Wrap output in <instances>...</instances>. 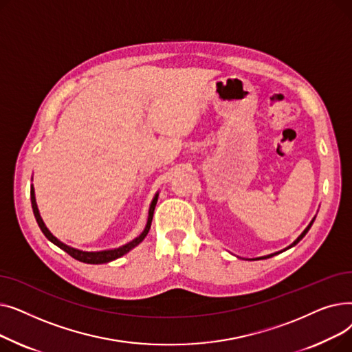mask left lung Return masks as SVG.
I'll list each match as a JSON object with an SVG mask.
<instances>
[{
    "label": "left lung",
    "mask_w": 352,
    "mask_h": 352,
    "mask_svg": "<svg viewBox=\"0 0 352 352\" xmlns=\"http://www.w3.org/2000/svg\"><path fill=\"white\" fill-rule=\"evenodd\" d=\"M312 223H314V219H312V221H311V224H309V226H308V227H307V228H305V230H304V232H302V234H301V235H300V236H298V238H297V239H295V241H294V244H292V245H289V247H288V248H291V247H294V245H295V244H298V243H300V241H301V239H302V238H304V236H305V234H307V232H308V230H309V228H311V226H312ZM275 254H278V252H275ZM275 254H271V255H267V256H261V258H256V260H265V258H270V256H272V255H275Z\"/></svg>",
    "instance_id": "8db88e82"
}]
</instances>
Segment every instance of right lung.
<instances>
[{"mask_svg":"<svg viewBox=\"0 0 352 352\" xmlns=\"http://www.w3.org/2000/svg\"><path fill=\"white\" fill-rule=\"evenodd\" d=\"M31 204H32V211H34V215H35V219L36 223H38L41 231L44 232V235L50 239V241L52 244H55L57 247H60L61 250H64L67 254H69L72 258H76V260L81 261V263H85V264H104V263H109L113 260H117V258L122 256L124 254H126L129 250H133L135 245H138L142 239L146 236L148 231H150L151 228V221H153V215H154V210H155V204H157V195L155 198L153 199L151 202V207H150V214H148V223L145 226V230L141 232L140 236H137L135 239H133L131 243H128L120 248H116V250H108V251H98V252H85V251H80V250H76V248H71L65 244H63L61 241H58L57 238H55L50 231L48 228L45 227L44 221L38 212V208H36V202H35V197H34V191L31 190Z\"/></svg>","mask_w":352,"mask_h":352,"instance_id":"obj_1","label":"right lung"}]
</instances>
